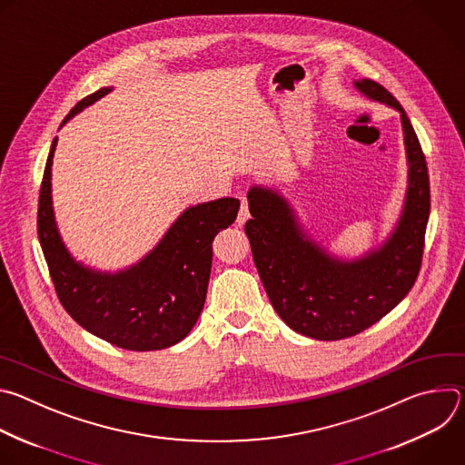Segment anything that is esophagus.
I'll use <instances>...</instances> for the list:
<instances>
[{"label": "esophagus", "mask_w": 465, "mask_h": 465, "mask_svg": "<svg viewBox=\"0 0 465 465\" xmlns=\"http://www.w3.org/2000/svg\"><path fill=\"white\" fill-rule=\"evenodd\" d=\"M250 219V212H248V201L244 196H241V210H239V215H237V224L242 226L246 221Z\"/></svg>", "instance_id": "34e87169"}]
</instances>
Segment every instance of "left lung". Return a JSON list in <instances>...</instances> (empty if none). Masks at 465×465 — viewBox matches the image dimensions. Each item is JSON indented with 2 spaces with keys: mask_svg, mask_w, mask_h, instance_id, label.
Wrapping results in <instances>:
<instances>
[{
  "mask_svg": "<svg viewBox=\"0 0 465 465\" xmlns=\"http://www.w3.org/2000/svg\"><path fill=\"white\" fill-rule=\"evenodd\" d=\"M357 92L401 115L409 165L405 203L390 235L366 253H329L303 230L294 208L274 187L252 185L244 224L259 278L280 318L316 341L353 337L388 314L412 289L430 213L427 162L412 123L381 84L353 81Z\"/></svg>",
  "mask_w": 465,
  "mask_h": 465,
  "instance_id": "1",
  "label": "left lung"
}]
</instances>
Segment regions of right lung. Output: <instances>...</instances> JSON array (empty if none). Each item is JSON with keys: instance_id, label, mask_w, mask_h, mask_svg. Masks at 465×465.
<instances>
[{"instance_id": "right-lung-1", "label": "right lung", "mask_w": 465, "mask_h": 465, "mask_svg": "<svg viewBox=\"0 0 465 465\" xmlns=\"http://www.w3.org/2000/svg\"><path fill=\"white\" fill-rule=\"evenodd\" d=\"M112 92V86L79 101L74 115ZM51 143L40 201L38 239L56 296L68 314L88 333L130 351H156L187 337L203 312L212 272L215 235L233 224L239 201L219 198L185 208L158 244L138 262L106 272L77 261L62 241L51 196Z\"/></svg>"}]
</instances>
